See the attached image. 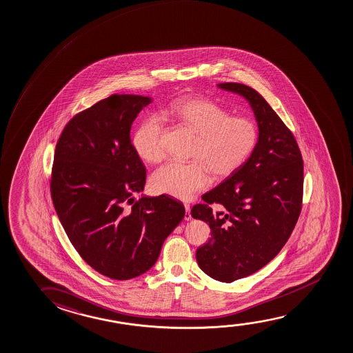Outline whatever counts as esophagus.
I'll return each mask as SVG.
<instances>
[{"mask_svg":"<svg viewBox=\"0 0 353 353\" xmlns=\"http://www.w3.org/2000/svg\"><path fill=\"white\" fill-rule=\"evenodd\" d=\"M184 209H185V215H184V220L190 221L192 220V215H190V205L184 204Z\"/></svg>","mask_w":353,"mask_h":353,"instance_id":"34e87169","label":"esophagus"}]
</instances>
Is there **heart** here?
Instances as JSON below:
<instances>
[{
	"label": "heart",
	"mask_w": 353,
	"mask_h": 353,
	"mask_svg": "<svg viewBox=\"0 0 353 353\" xmlns=\"http://www.w3.org/2000/svg\"><path fill=\"white\" fill-rule=\"evenodd\" d=\"M163 119L172 118L198 134L188 163H165L152 176V188L159 194L190 200L206 190L211 174L227 177L241 169L249 159L257 141L259 128L251 119L230 117L217 103L205 98H187L172 103L161 112ZM163 125L155 117L139 123L133 134V148L147 163H159L165 157Z\"/></svg>",
	"instance_id": "b5f03b06"
}]
</instances>
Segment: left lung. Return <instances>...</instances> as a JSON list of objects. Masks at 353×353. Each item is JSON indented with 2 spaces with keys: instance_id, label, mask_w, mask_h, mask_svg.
Wrapping results in <instances>:
<instances>
[{
  "instance_id": "obj_1",
  "label": "left lung",
  "mask_w": 353,
  "mask_h": 353,
  "mask_svg": "<svg viewBox=\"0 0 353 353\" xmlns=\"http://www.w3.org/2000/svg\"><path fill=\"white\" fill-rule=\"evenodd\" d=\"M217 87L244 98L259 128L245 163L190 211L211 230L209 241L196 250L200 270L232 283L266 266L285 245L301 212L303 163L292 133L260 93L235 82Z\"/></svg>"
}]
</instances>
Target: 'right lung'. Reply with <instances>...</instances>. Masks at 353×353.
Instances as JSON below:
<instances>
[{
	"label": "right lung",
	"mask_w": 353,
	"mask_h": 353,
	"mask_svg": "<svg viewBox=\"0 0 353 353\" xmlns=\"http://www.w3.org/2000/svg\"><path fill=\"white\" fill-rule=\"evenodd\" d=\"M153 98L112 94L75 115L58 139L51 194L57 215L82 259L103 276L128 281L155 265L184 217L168 195L142 193L145 166L130 131Z\"/></svg>",
	"instance_id": "obj_1"
}]
</instances>
